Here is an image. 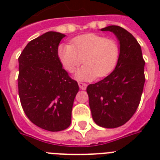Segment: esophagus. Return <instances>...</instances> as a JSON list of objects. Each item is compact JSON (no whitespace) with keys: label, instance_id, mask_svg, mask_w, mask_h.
<instances>
[{"label":"esophagus","instance_id":"1","mask_svg":"<svg viewBox=\"0 0 160 160\" xmlns=\"http://www.w3.org/2000/svg\"><path fill=\"white\" fill-rule=\"evenodd\" d=\"M78 85H79V87H80L81 90H85V89H86V87H87V85H86L85 83L79 82L78 83Z\"/></svg>","mask_w":160,"mask_h":160}]
</instances>
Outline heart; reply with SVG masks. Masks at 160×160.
Returning <instances> with one entry per match:
<instances>
[{
    "label": "heart",
    "instance_id": "obj_1",
    "mask_svg": "<svg viewBox=\"0 0 160 160\" xmlns=\"http://www.w3.org/2000/svg\"><path fill=\"white\" fill-rule=\"evenodd\" d=\"M58 57L68 72L72 73L83 61L85 65L75 76L79 80H90L96 76L105 77L114 70L119 55L115 41L97 34H85L72 40V45L61 44L58 47Z\"/></svg>",
    "mask_w": 160,
    "mask_h": 160
}]
</instances>
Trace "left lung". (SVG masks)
<instances>
[{
    "label": "left lung",
    "instance_id": "8db88e82",
    "mask_svg": "<svg viewBox=\"0 0 160 160\" xmlns=\"http://www.w3.org/2000/svg\"><path fill=\"white\" fill-rule=\"evenodd\" d=\"M111 31L120 45L116 67L107 77L88 85L94 121L104 128H117L129 121L138 109L144 90V60L136 39L119 26L101 29Z\"/></svg>",
    "mask_w": 160,
    "mask_h": 160
}]
</instances>
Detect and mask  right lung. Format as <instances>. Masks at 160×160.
<instances>
[{
    "instance_id": "1",
    "label": "right lung",
    "mask_w": 160,
    "mask_h": 160,
    "mask_svg": "<svg viewBox=\"0 0 160 160\" xmlns=\"http://www.w3.org/2000/svg\"><path fill=\"white\" fill-rule=\"evenodd\" d=\"M64 34L49 31L30 41L19 56L18 92L21 106L36 126L49 131L70 126L79 85L63 69L58 46Z\"/></svg>"
}]
</instances>
